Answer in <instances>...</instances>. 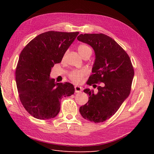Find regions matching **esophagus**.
<instances>
[{"instance_id":"1","label":"esophagus","mask_w":154,"mask_h":154,"mask_svg":"<svg viewBox=\"0 0 154 154\" xmlns=\"http://www.w3.org/2000/svg\"><path fill=\"white\" fill-rule=\"evenodd\" d=\"M74 88H75V92H80L82 90V88L79 85H76L74 87Z\"/></svg>"}]
</instances>
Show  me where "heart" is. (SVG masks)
Segmentation results:
<instances>
[{"mask_svg":"<svg viewBox=\"0 0 154 154\" xmlns=\"http://www.w3.org/2000/svg\"><path fill=\"white\" fill-rule=\"evenodd\" d=\"M78 51L79 54L82 58H83L85 55L92 53V49L89 46L86 44H80L78 46ZM85 75V72L83 71H73L69 74V78L74 83H80L83 78Z\"/></svg>","mask_w":154,"mask_h":154,"instance_id":"heart-1","label":"heart"}]
</instances>
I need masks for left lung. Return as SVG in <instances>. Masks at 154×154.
I'll return each instance as SVG.
<instances>
[{"instance_id":"left-lung-1","label":"left lung","mask_w":154,"mask_h":154,"mask_svg":"<svg viewBox=\"0 0 154 154\" xmlns=\"http://www.w3.org/2000/svg\"><path fill=\"white\" fill-rule=\"evenodd\" d=\"M77 39L90 45L94 51L93 74L87 84L97 89L96 92L88 88L83 90L89 97L87 103L80 106V112L91 122H103L118 111L129 96L134 67L128 54L110 36L102 33L81 34Z\"/></svg>"}]
</instances>
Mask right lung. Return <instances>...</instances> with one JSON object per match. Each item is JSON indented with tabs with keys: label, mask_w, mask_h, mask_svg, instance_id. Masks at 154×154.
<instances>
[{
	"label": "right lung",
	"mask_w": 154,
	"mask_h": 154,
	"mask_svg": "<svg viewBox=\"0 0 154 154\" xmlns=\"http://www.w3.org/2000/svg\"><path fill=\"white\" fill-rule=\"evenodd\" d=\"M79 32L49 31L32 39L23 49L16 68L20 100L32 117L49 119L60 110L62 97L74 93L71 83H56L49 78L51 68L60 63Z\"/></svg>",
	"instance_id": "1"
}]
</instances>
